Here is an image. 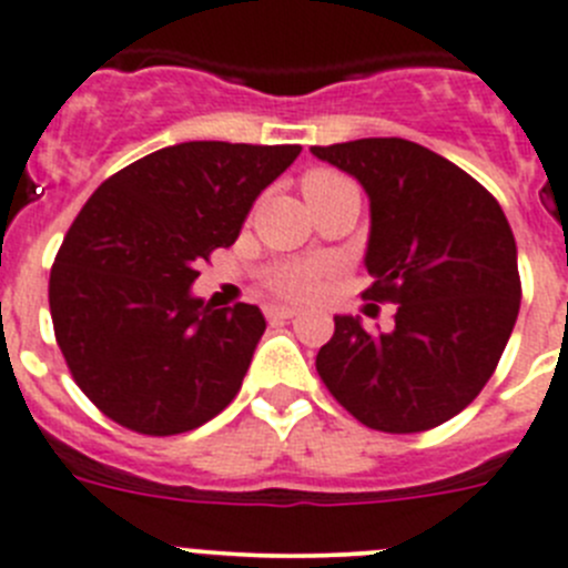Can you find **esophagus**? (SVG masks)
Returning a JSON list of instances; mask_svg holds the SVG:
<instances>
[{
  "label": "esophagus",
  "mask_w": 568,
  "mask_h": 568,
  "mask_svg": "<svg viewBox=\"0 0 568 568\" xmlns=\"http://www.w3.org/2000/svg\"><path fill=\"white\" fill-rule=\"evenodd\" d=\"M296 314H300V311L291 308V305H268V308H265V316H268V320H272V322L294 320Z\"/></svg>",
  "instance_id": "esophagus-1"
}]
</instances>
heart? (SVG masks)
<instances>
[{
  "label": "heart",
  "instance_id": "1",
  "mask_svg": "<svg viewBox=\"0 0 568 568\" xmlns=\"http://www.w3.org/2000/svg\"><path fill=\"white\" fill-rule=\"evenodd\" d=\"M347 181L339 172L331 170H314L303 178V192H316V189L334 186V183ZM322 280V265L320 263H280L274 265L272 272L265 274V285L268 291L283 300H305V296L314 294L320 288Z\"/></svg>",
  "mask_w": 568,
  "mask_h": 568
}]
</instances>
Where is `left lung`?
Masks as SVG:
<instances>
[{"label":"left lung","mask_w":568,"mask_h":568,"mask_svg":"<svg viewBox=\"0 0 568 568\" xmlns=\"http://www.w3.org/2000/svg\"><path fill=\"white\" fill-rule=\"evenodd\" d=\"M371 197L365 300L393 303V331L334 316L316 373L356 422L422 433L464 410L498 367L520 308L507 214L456 163L405 138L311 146Z\"/></svg>","instance_id":"8db88e82"}]
</instances>
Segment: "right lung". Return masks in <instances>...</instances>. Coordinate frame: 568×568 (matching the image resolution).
<instances>
[{
    "instance_id": "right-lung-1",
    "label": "right lung",
    "mask_w": 568,
    "mask_h": 568,
    "mask_svg": "<svg viewBox=\"0 0 568 568\" xmlns=\"http://www.w3.org/2000/svg\"><path fill=\"white\" fill-rule=\"evenodd\" d=\"M300 150L186 141L90 195L50 268V316L75 385L106 418L178 436L237 396L263 314L246 303L209 308L189 285Z\"/></svg>"
}]
</instances>
